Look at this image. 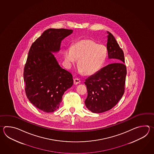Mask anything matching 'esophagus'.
I'll list each match as a JSON object with an SVG mask.
<instances>
[{
    "label": "esophagus",
    "instance_id": "esophagus-1",
    "mask_svg": "<svg viewBox=\"0 0 154 154\" xmlns=\"http://www.w3.org/2000/svg\"><path fill=\"white\" fill-rule=\"evenodd\" d=\"M80 82V79L78 78H75L74 79V84H75V85H77V84H78Z\"/></svg>",
    "mask_w": 154,
    "mask_h": 154
}]
</instances>
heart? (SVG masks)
Segmentation results:
<instances>
[{"label": "heart", "instance_id": "1", "mask_svg": "<svg viewBox=\"0 0 154 154\" xmlns=\"http://www.w3.org/2000/svg\"><path fill=\"white\" fill-rule=\"evenodd\" d=\"M64 57L69 66L75 64L79 59V72L92 75L98 72L105 63L107 49L91 39H81L74 43L71 49H66Z\"/></svg>", "mask_w": 154, "mask_h": 154}]
</instances>
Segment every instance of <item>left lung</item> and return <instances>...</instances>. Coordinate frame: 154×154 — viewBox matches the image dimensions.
<instances>
[{
    "mask_svg": "<svg viewBox=\"0 0 154 154\" xmlns=\"http://www.w3.org/2000/svg\"><path fill=\"white\" fill-rule=\"evenodd\" d=\"M108 58L118 62L108 64L85 80L88 90L85 106L96 113L112 109L125 93L127 68L124 53L111 33L108 32Z\"/></svg>",
    "mask_w": 154,
    "mask_h": 154,
    "instance_id": "obj_1",
    "label": "left lung"
}]
</instances>
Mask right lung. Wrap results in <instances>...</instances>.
<instances>
[{"instance_id": "obj_1", "label": "right lung", "mask_w": 154, "mask_h": 154, "mask_svg": "<svg viewBox=\"0 0 154 154\" xmlns=\"http://www.w3.org/2000/svg\"><path fill=\"white\" fill-rule=\"evenodd\" d=\"M72 32L47 29L30 47L23 71L25 93L31 103L45 112L59 108L64 92L73 84L72 74L60 66L52 53L59 51L62 39Z\"/></svg>"}]
</instances>
